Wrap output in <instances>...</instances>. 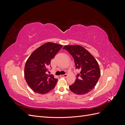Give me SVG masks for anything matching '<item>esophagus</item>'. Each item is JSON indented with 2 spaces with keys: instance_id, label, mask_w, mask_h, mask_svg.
<instances>
[{
  "instance_id": "obj_1",
  "label": "esophagus",
  "mask_w": 125,
  "mask_h": 125,
  "mask_svg": "<svg viewBox=\"0 0 125 125\" xmlns=\"http://www.w3.org/2000/svg\"><path fill=\"white\" fill-rule=\"evenodd\" d=\"M67 74H63V75H62V74H61V75H60V77H63V78H67Z\"/></svg>"
}]
</instances>
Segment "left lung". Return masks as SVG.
Wrapping results in <instances>:
<instances>
[{"instance_id": "obj_1", "label": "left lung", "mask_w": 125, "mask_h": 125, "mask_svg": "<svg viewBox=\"0 0 125 125\" xmlns=\"http://www.w3.org/2000/svg\"><path fill=\"white\" fill-rule=\"evenodd\" d=\"M63 49L73 56L75 68L81 70L74 83L69 86L71 91L78 95L89 93L95 86L100 77L99 63L94 56L80 45H66Z\"/></svg>"}]
</instances>
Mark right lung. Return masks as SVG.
I'll return each mask as SVG.
<instances>
[{"instance_id":"1","label":"right lung","mask_w":125,"mask_h":125,"mask_svg":"<svg viewBox=\"0 0 125 125\" xmlns=\"http://www.w3.org/2000/svg\"><path fill=\"white\" fill-rule=\"evenodd\" d=\"M62 45L54 43H45L33 51L24 67V78L34 92L44 94L53 89L58 79L53 75L46 74L51 60L62 48Z\"/></svg>"}]
</instances>
